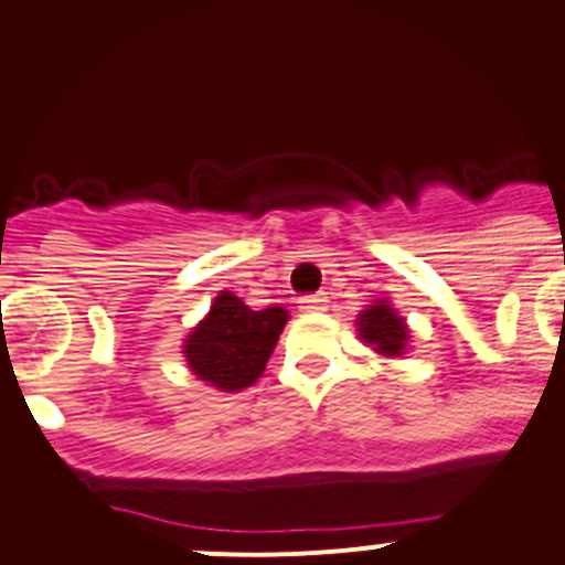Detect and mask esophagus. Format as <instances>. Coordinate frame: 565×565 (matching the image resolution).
Here are the masks:
<instances>
[{
  "mask_svg": "<svg viewBox=\"0 0 565 565\" xmlns=\"http://www.w3.org/2000/svg\"><path fill=\"white\" fill-rule=\"evenodd\" d=\"M299 310L301 312H321V310H327V296H323V294L301 296V299H299Z\"/></svg>",
  "mask_w": 565,
  "mask_h": 565,
  "instance_id": "1",
  "label": "esophagus"
}]
</instances>
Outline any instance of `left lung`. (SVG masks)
<instances>
[{"mask_svg": "<svg viewBox=\"0 0 565 565\" xmlns=\"http://www.w3.org/2000/svg\"><path fill=\"white\" fill-rule=\"evenodd\" d=\"M356 332H360L362 343L373 345V351L384 356H401L409 343L406 321L384 299H376L373 305H367V310L360 312Z\"/></svg>", "mask_w": 565, "mask_h": 565, "instance_id": "1", "label": "left lung"}]
</instances>
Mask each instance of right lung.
Masks as SVG:
<instances>
[{
  "instance_id": "obj_1",
  "label": "right lung",
  "mask_w": 565,
  "mask_h": 565,
  "mask_svg": "<svg viewBox=\"0 0 565 565\" xmlns=\"http://www.w3.org/2000/svg\"><path fill=\"white\" fill-rule=\"evenodd\" d=\"M285 321L288 310L282 307L249 310L236 294L222 290L209 316L192 329V334H186V365L200 382L222 393L253 387L266 371Z\"/></svg>"
}]
</instances>
